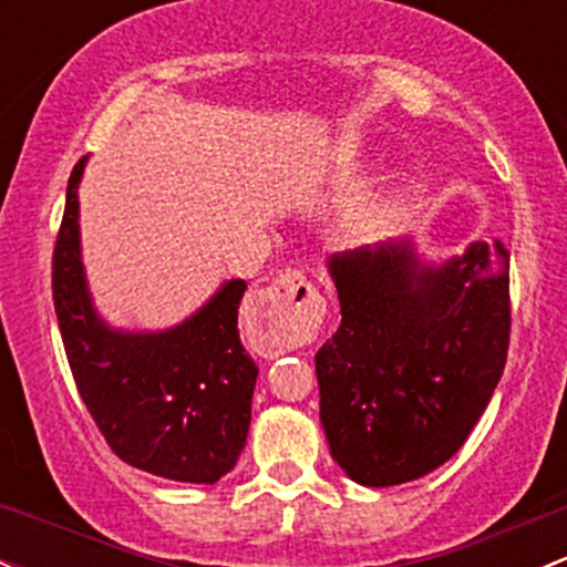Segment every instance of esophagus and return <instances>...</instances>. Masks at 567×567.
Listing matches in <instances>:
<instances>
[{"label":"esophagus","instance_id":"34e87169","mask_svg":"<svg viewBox=\"0 0 567 567\" xmlns=\"http://www.w3.org/2000/svg\"><path fill=\"white\" fill-rule=\"evenodd\" d=\"M326 301L301 271H285L247 301V333L266 358L298 350L315 339Z\"/></svg>","mask_w":567,"mask_h":567}]
</instances>
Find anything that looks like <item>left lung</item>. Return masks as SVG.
Here are the masks:
<instances>
[{"instance_id": "1", "label": "left lung", "mask_w": 567, "mask_h": 567, "mask_svg": "<svg viewBox=\"0 0 567 567\" xmlns=\"http://www.w3.org/2000/svg\"><path fill=\"white\" fill-rule=\"evenodd\" d=\"M341 326L315 354L320 422L352 482L393 487L444 465L487 409L508 352V250L471 241L431 264L412 239L328 258Z\"/></svg>"}]
</instances>
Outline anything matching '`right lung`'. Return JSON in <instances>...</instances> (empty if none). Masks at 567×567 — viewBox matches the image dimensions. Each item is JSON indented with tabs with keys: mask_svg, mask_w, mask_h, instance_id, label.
<instances>
[{
	"mask_svg": "<svg viewBox=\"0 0 567 567\" xmlns=\"http://www.w3.org/2000/svg\"><path fill=\"white\" fill-rule=\"evenodd\" d=\"M78 161L53 250V303L80 398L110 450L147 474L215 484L245 450L258 365L239 341L245 279L166 331L112 328L85 279L80 250Z\"/></svg>",
	"mask_w": 567,
	"mask_h": 567,
	"instance_id": "add662e5",
	"label": "right lung"
}]
</instances>
